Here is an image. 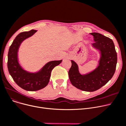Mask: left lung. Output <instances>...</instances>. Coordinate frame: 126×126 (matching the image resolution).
Masks as SVG:
<instances>
[{
    "label": "left lung",
    "mask_w": 126,
    "mask_h": 126,
    "mask_svg": "<svg viewBox=\"0 0 126 126\" xmlns=\"http://www.w3.org/2000/svg\"><path fill=\"white\" fill-rule=\"evenodd\" d=\"M90 34L94 36L93 47L100 53L98 65L90 72L81 74L77 63L71 60L69 76L74 86L83 91L92 92L99 90L112 78L115 71L117 58L111 39L99 33Z\"/></svg>",
    "instance_id": "obj_1"
}]
</instances>
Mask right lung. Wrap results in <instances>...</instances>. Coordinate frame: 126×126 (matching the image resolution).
<instances>
[{
    "mask_svg": "<svg viewBox=\"0 0 126 126\" xmlns=\"http://www.w3.org/2000/svg\"><path fill=\"white\" fill-rule=\"evenodd\" d=\"M37 31L32 30L19 33L13 41L8 52L7 68L10 74L17 84L27 91H36L46 87L49 82L52 70L63 60L48 62L38 71L25 70L19 63L18 51L22 43L33 35Z\"/></svg>",
    "mask_w": 126,
    "mask_h": 126,
    "instance_id": "right-lung-1",
    "label": "right lung"
}]
</instances>
